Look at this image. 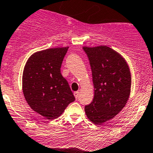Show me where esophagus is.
<instances>
[{
  "mask_svg": "<svg viewBox=\"0 0 153 153\" xmlns=\"http://www.w3.org/2000/svg\"><path fill=\"white\" fill-rule=\"evenodd\" d=\"M74 96H75V99H78V96H79V92H78V91L75 92V93H74Z\"/></svg>",
  "mask_w": 153,
  "mask_h": 153,
  "instance_id": "esophagus-1",
  "label": "esophagus"
}]
</instances>
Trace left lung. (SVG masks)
<instances>
[{
	"instance_id": "1",
	"label": "left lung",
	"mask_w": 153,
	"mask_h": 153,
	"mask_svg": "<svg viewBox=\"0 0 153 153\" xmlns=\"http://www.w3.org/2000/svg\"><path fill=\"white\" fill-rule=\"evenodd\" d=\"M90 61L94 86L87 118L96 125L112 119L125 107L131 92V72L125 59L105 45L83 47Z\"/></svg>"
}]
</instances>
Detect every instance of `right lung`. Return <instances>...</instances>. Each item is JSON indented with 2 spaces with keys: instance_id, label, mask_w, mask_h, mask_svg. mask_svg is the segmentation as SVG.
<instances>
[{
  "instance_id": "obj_1",
  "label": "right lung",
  "mask_w": 153,
  "mask_h": 153,
  "mask_svg": "<svg viewBox=\"0 0 153 153\" xmlns=\"http://www.w3.org/2000/svg\"><path fill=\"white\" fill-rule=\"evenodd\" d=\"M68 48H54L34 53L24 69L22 90L25 99L34 111L48 120L60 117L75 99L60 73Z\"/></svg>"
}]
</instances>
